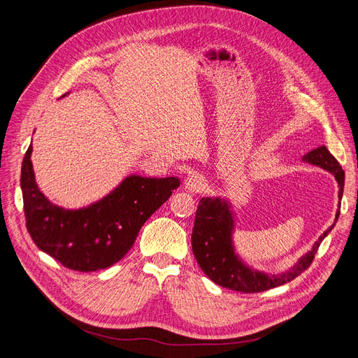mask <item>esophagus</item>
I'll return each mask as SVG.
<instances>
[{
  "label": "esophagus",
  "instance_id": "1",
  "mask_svg": "<svg viewBox=\"0 0 358 358\" xmlns=\"http://www.w3.org/2000/svg\"><path fill=\"white\" fill-rule=\"evenodd\" d=\"M185 188L189 192H201L206 188V178L199 173H192L185 182Z\"/></svg>",
  "mask_w": 358,
  "mask_h": 358
}]
</instances>
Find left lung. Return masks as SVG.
<instances>
[{"label":"left lung","instance_id":"1","mask_svg":"<svg viewBox=\"0 0 358 358\" xmlns=\"http://www.w3.org/2000/svg\"><path fill=\"white\" fill-rule=\"evenodd\" d=\"M303 160L331 172L339 186L338 198H343L345 173L325 145L308 152ZM338 217L339 210L336 211L335 221ZM334 226L335 224H332L319 237L312 250L301 257L290 271L284 272V274L271 275L246 266L234 253V246L231 242L234 221L229 202L221 198H202L195 214L192 250L201 269L215 284L241 293H261L293 281L303 271L308 269L315 259V255L322 241L325 239Z\"/></svg>","mask_w":358,"mask_h":358}]
</instances>
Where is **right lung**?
Here are the masks:
<instances>
[{"mask_svg": "<svg viewBox=\"0 0 358 358\" xmlns=\"http://www.w3.org/2000/svg\"><path fill=\"white\" fill-rule=\"evenodd\" d=\"M23 163L20 185L26 227L35 245L65 268L93 272L121 261L140 229L180 186L179 178L128 176L103 199L80 210H65L38 188L30 160Z\"/></svg>", "mask_w": 358, "mask_h": 358, "instance_id": "obj_1", "label": "right lung"}]
</instances>
